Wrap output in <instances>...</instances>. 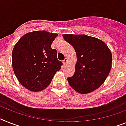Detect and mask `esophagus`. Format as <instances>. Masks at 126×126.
Here are the masks:
<instances>
[{"label": "esophagus", "mask_w": 126, "mask_h": 126, "mask_svg": "<svg viewBox=\"0 0 126 126\" xmlns=\"http://www.w3.org/2000/svg\"><path fill=\"white\" fill-rule=\"evenodd\" d=\"M67 62V58H65V59H64V61H63V63H64V65H66Z\"/></svg>", "instance_id": "1"}]
</instances>
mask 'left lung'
<instances>
[{"label":"left lung","mask_w":126,"mask_h":126,"mask_svg":"<svg viewBox=\"0 0 126 126\" xmlns=\"http://www.w3.org/2000/svg\"><path fill=\"white\" fill-rule=\"evenodd\" d=\"M62 37L74 47L77 54L75 73L67 79L71 87L82 94L98 89L111 68L110 48L102 40L86 35L64 34Z\"/></svg>","instance_id":"1"}]
</instances>
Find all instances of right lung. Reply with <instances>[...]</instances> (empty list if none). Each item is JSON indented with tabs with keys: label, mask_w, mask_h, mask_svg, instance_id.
Wrapping results in <instances>:
<instances>
[{
	"label": "right lung",
	"mask_w": 126,
	"mask_h": 126,
	"mask_svg": "<svg viewBox=\"0 0 126 126\" xmlns=\"http://www.w3.org/2000/svg\"><path fill=\"white\" fill-rule=\"evenodd\" d=\"M58 36L46 31H35L20 38L12 51V65L19 82L30 91L37 92L50 84L62 63L56 49L51 47Z\"/></svg>",
	"instance_id": "add662e5"
}]
</instances>
